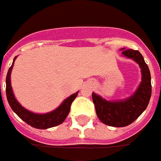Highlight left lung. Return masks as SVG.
<instances>
[{
    "instance_id": "obj_1",
    "label": "left lung",
    "mask_w": 161,
    "mask_h": 161,
    "mask_svg": "<svg viewBox=\"0 0 161 161\" xmlns=\"http://www.w3.org/2000/svg\"><path fill=\"white\" fill-rule=\"evenodd\" d=\"M122 54L135 60L141 67L142 81L137 91L126 100L120 101H108L92 93L98 118L102 123L115 127H122L133 123L146 110L152 94L151 75L142 54L138 50L130 48L122 50Z\"/></svg>"
}]
</instances>
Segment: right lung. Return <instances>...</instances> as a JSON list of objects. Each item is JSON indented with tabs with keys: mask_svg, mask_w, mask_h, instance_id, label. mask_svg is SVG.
<instances>
[{
	"mask_svg": "<svg viewBox=\"0 0 161 161\" xmlns=\"http://www.w3.org/2000/svg\"><path fill=\"white\" fill-rule=\"evenodd\" d=\"M15 58L14 59L13 64L8 69V75L6 77V94H7V99L8 101V104L12 108V110L23 121L35 128L47 129V128L53 127V126H58V125L61 124L69 114L72 102L75 101L76 96L78 95V92L72 94L68 99H66L59 108L51 113H48L46 114H34V113L28 111L27 109L22 108L18 103V101L15 100V98L14 96L13 91H12L11 83H10V75H11V70L13 68Z\"/></svg>",
	"mask_w": 161,
	"mask_h": 161,
	"instance_id": "1",
	"label": "right lung"
}]
</instances>
